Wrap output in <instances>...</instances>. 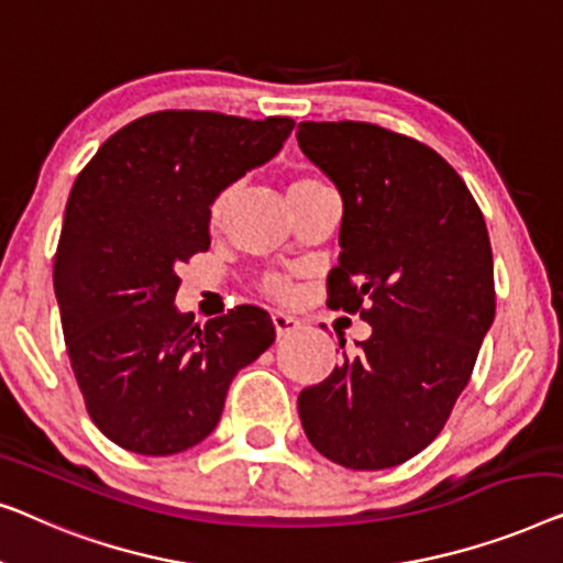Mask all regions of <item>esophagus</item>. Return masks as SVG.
Segmentation results:
<instances>
[{
    "label": "esophagus",
    "instance_id": "obj_1",
    "mask_svg": "<svg viewBox=\"0 0 563 563\" xmlns=\"http://www.w3.org/2000/svg\"><path fill=\"white\" fill-rule=\"evenodd\" d=\"M273 327H275V334H278V336H288V334H292V331L300 327V321L296 319V316H290V313L273 311Z\"/></svg>",
    "mask_w": 563,
    "mask_h": 563
}]
</instances>
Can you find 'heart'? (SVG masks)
<instances>
[{
    "instance_id": "b5f03b06",
    "label": "heart",
    "mask_w": 563,
    "mask_h": 563,
    "mask_svg": "<svg viewBox=\"0 0 563 563\" xmlns=\"http://www.w3.org/2000/svg\"><path fill=\"white\" fill-rule=\"evenodd\" d=\"M313 184H321V180L313 178V176H296L290 180V191H298V188H306V186H313ZM229 201H232V188H224V191H219L217 196H213L211 209H209L211 227H219L221 221H224ZM265 292H267V296L278 298V300H290L292 296H296V288H292V283L285 280V278H271L265 283Z\"/></svg>"
}]
</instances>
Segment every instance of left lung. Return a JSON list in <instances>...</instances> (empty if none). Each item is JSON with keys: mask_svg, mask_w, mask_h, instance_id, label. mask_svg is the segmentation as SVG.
<instances>
[{"mask_svg": "<svg viewBox=\"0 0 563 563\" xmlns=\"http://www.w3.org/2000/svg\"><path fill=\"white\" fill-rule=\"evenodd\" d=\"M296 137L344 201L327 303L372 327L323 383L300 390V423L334 464L387 470L439 437L493 327L485 217L437 150L406 134L300 122Z\"/></svg>", "mask_w": 563, "mask_h": 563, "instance_id": "left-lung-1", "label": "left lung"}]
</instances>
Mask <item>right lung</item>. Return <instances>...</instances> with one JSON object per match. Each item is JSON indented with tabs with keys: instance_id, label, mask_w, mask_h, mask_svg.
I'll list each match as a JSON object with an SVG mask.
<instances>
[{
	"instance_id": "obj_1",
	"label": "right lung",
	"mask_w": 563,
	"mask_h": 563,
	"mask_svg": "<svg viewBox=\"0 0 563 563\" xmlns=\"http://www.w3.org/2000/svg\"><path fill=\"white\" fill-rule=\"evenodd\" d=\"M292 126L168 109L122 126L78 173L53 285L86 410L117 446H196L217 429L236 372L275 342L257 306L194 323L176 308V271L209 250L213 196L278 155Z\"/></svg>"
}]
</instances>
